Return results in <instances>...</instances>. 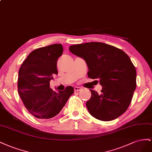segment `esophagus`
<instances>
[{"label":"esophagus","mask_w":152,"mask_h":152,"mask_svg":"<svg viewBox=\"0 0 152 152\" xmlns=\"http://www.w3.org/2000/svg\"><path fill=\"white\" fill-rule=\"evenodd\" d=\"M74 90H75V92H78V91H80L81 90V88L80 87H78V86H75Z\"/></svg>","instance_id":"34e87169"}]
</instances>
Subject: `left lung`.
I'll list each match as a JSON object with an SVG mask.
<instances>
[{
  "label": "left lung",
  "instance_id": "left-lung-1",
  "mask_svg": "<svg viewBox=\"0 0 152 152\" xmlns=\"http://www.w3.org/2000/svg\"><path fill=\"white\" fill-rule=\"evenodd\" d=\"M69 50L85 60L88 77L99 80L102 86L100 94L90 90L92 95L86 103L90 114L102 121L122 115L136 88V70L129 56L122 50L99 42L72 45Z\"/></svg>",
  "mask_w": 152,
  "mask_h": 152
}]
</instances>
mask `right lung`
<instances>
[{
  "instance_id": "add662e5",
  "label": "right lung",
  "mask_w": 152,
  "mask_h": 152,
  "mask_svg": "<svg viewBox=\"0 0 152 152\" xmlns=\"http://www.w3.org/2000/svg\"><path fill=\"white\" fill-rule=\"evenodd\" d=\"M63 53L61 44H54L32 51L19 69L18 91L28 111L39 119L57 115L71 95L74 88L68 86L57 93L50 87V81L58 75V58Z\"/></svg>"
}]
</instances>
